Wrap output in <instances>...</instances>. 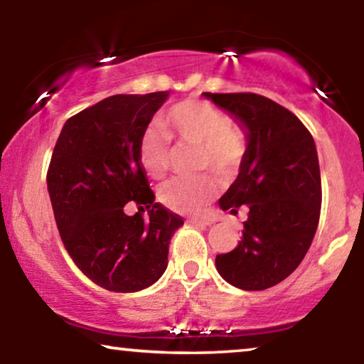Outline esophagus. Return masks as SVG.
Here are the masks:
<instances>
[{
	"label": "esophagus",
	"instance_id": "esophagus-1",
	"mask_svg": "<svg viewBox=\"0 0 364 364\" xmlns=\"http://www.w3.org/2000/svg\"><path fill=\"white\" fill-rule=\"evenodd\" d=\"M215 223V217H195V219H191V224L195 225H210Z\"/></svg>",
	"mask_w": 364,
	"mask_h": 364
}]
</instances>
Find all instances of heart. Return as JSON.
Segmentation results:
<instances>
[{"instance_id":"heart-1","label":"heart","mask_w":364,"mask_h":364,"mask_svg":"<svg viewBox=\"0 0 364 364\" xmlns=\"http://www.w3.org/2000/svg\"><path fill=\"white\" fill-rule=\"evenodd\" d=\"M173 140L181 147H198V168L229 176L246 156L245 133L219 107L203 101L174 104L161 124H150L140 139V162L152 178L169 173ZM219 185L212 176L174 179L161 188V200L176 212H200L214 198Z\"/></svg>"}]
</instances>
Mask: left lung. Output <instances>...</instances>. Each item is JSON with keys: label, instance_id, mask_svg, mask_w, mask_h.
Listing matches in <instances>:
<instances>
[{"label": "left lung", "instance_id": "obj_1", "mask_svg": "<svg viewBox=\"0 0 364 364\" xmlns=\"http://www.w3.org/2000/svg\"><path fill=\"white\" fill-rule=\"evenodd\" d=\"M248 129V149L236 181L219 200L223 210L248 208L241 241L217 255L219 274L245 291L275 286L298 269L310 248L321 207L318 156L298 116L252 92L210 94Z\"/></svg>", "mask_w": 364, "mask_h": 364}]
</instances>
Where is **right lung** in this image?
I'll list each match as a JSON object with an SVG mask.
<instances>
[{
    "label": "right lung",
    "instance_id": "right-lung-1",
    "mask_svg": "<svg viewBox=\"0 0 364 364\" xmlns=\"http://www.w3.org/2000/svg\"><path fill=\"white\" fill-rule=\"evenodd\" d=\"M169 92L118 94L66 119L48 168L54 219L66 252L92 282L114 292L152 286L168 267L183 219L150 190L140 139ZM128 201L135 216L124 214ZM147 210L149 220L141 217Z\"/></svg>",
    "mask_w": 364,
    "mask_h": 364
}]
</instances>
